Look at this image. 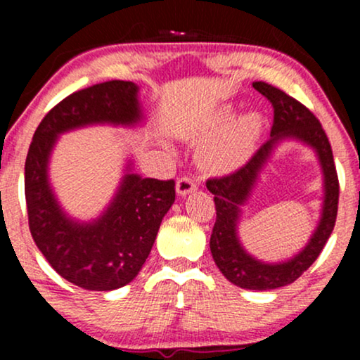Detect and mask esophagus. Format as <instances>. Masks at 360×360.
<instances>
[{"mask_svg":"<svg viewBox=\"0 0 360 360\" xmlns=\"http://www.w3.org/2000/svg\"><path fill=\"white\" fill-rule=\"evenodd\" d=\"M196 188L198 186L194 183L193 177H188V176L181 177V179H177L176 183V193L179 194V196H188L189 193L196 191Z\"/></svg>","mask_w":360,"mask_h":360,"instance_id":"esophagus-1","label":"esophagus"}]
</instances>
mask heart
<instances>
[{
	"instance_id": "heart-1",
	"label": "heart",
	"mask_w": 360,
	"mask_h": 360,
	"mask_svg": "<svg viewBox=\"0 0 360 360\" xmlns=\"http://www.w3.org/2000/svg\"><path fill=\"white\" fill-rule=\"evenodd\" d=\"M264 118L259 111H247L235 118L232 106L214 113L201 140H210L201 150V164L214 172H230L247 162L262 134Z\"/></svg>"
}]
</instances>
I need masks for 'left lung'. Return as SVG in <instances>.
I'll list each match as a JSON object with an SVG mask.
<instances>
[{
	"label": "left lung",
	"instance_id": "left-lung-1",
	"mask_svg": "<svg viewBox=\"0 0 360 360\" xmlns=\"http://www.w3.org/2000/svg\"><path fill=\"white\" fill-rule=\"evenodd\" d=\"M252 86L260 94H264L274 108L271 139L237 172L208 179L206 183L208 191L214 194V208H217V221L210 238V249L214 264L230 283L243 289L267 291L295 283L323 250L337 220L338 177L332 147L315 115L295 98L267 82H254ZM286 139L304 143L316 152L324 174V203L321 220L307 245L286 261L266 263L245 250L238 237V225L241 219V208L253 192L259 172L278 143Z\"/></svg>",
	"mask_w": 360,
	"mask_h": 360
}]
</instances>
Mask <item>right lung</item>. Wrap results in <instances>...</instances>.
Listing matches in <instances>:
<instances>
[{
	"label": "right lung",
	"instance_id": "add662e5",
	"mask_svg": "<svg viewBox=\"0 0 360 360\" xmlns=\"http://www.w3.org/2000/svg\"><path fill=\"white\" fill-rule=\"evenodd\" d=\"M139 91L131 81H108L72 93L37 127L25 162L28 225L37 247L57 274L89 291H113L135 279L174 203V181L142 177L128 159L108 206L81 221L57 201L49 164L62 134L91 125H140L146 117Z\"/></svg>",
	"mask_w": 360,
	"mask_h": 360
}]
</instances>
